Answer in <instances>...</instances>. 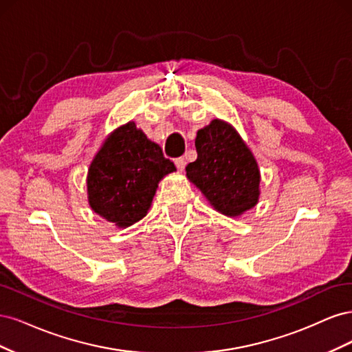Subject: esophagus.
<instances>
[{
	"mask_svg": "<svg viewBox=\"0 0 352 352\" xmlns=\"http://www.w3.org/2000/svg\"><path fill=\"white\" fill-rule=\"evenodd\" d=\"M175 164H176V167H177V170H180V172H182V170L185 168V164H186L185 158H184V157L176 158V160H175Z\"/></svg>",
	"mask_w": 352,
	"mask_h": 352,
	"instance_id": "esophagus-1",
	"label": "esophagus"
}]
</instances>
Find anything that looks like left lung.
Listing matches in <instances>:
<instances>
[{
  "mask_svg": "<svg viewBox=\"0 0 352 352\" xmlns=\"http://www.w3.org/2000/svg\"><path fill=\"white\" fill-rule=\"evenodd\" d=\"M195 148L198 157L186 166V176L214 210L236 217L257 204L258 164L235 127L214 119L198 131Z\"/></svg>",
  "mask_w": 352,
  "mask_h": 352,
  "instance_id": "left-lung-1",
  "label": "left lung"
}]
</instances>
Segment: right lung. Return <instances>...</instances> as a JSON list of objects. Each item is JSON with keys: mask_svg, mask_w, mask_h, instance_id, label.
I'll use <instances>...</instances> for the list:
<instances>
[{"mask_svg": "<svg viewBox=\"0 0 352 352\" xmlns=\"http://www.w3.org/2000/svg\"><path fill=\"white\" fill-rule=\"evenodd\" d=\"M175 170L162 148L133 122L126 123L104 141L89 166V206L116 226H132L146 216L160 180Z\"/></svg>", "mask_w": 352, "mask_h": 352, "instance_id": "add662e5", "label": "right lung"}]
</instances>
